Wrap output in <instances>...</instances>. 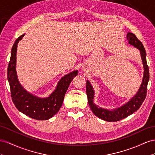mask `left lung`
Masks as SVG:
<instances>
[{
    "mask_svg": "<svg viewBox=\"0 0 155 155\" xmlns=\"http://www.w3.org/2000/svg\"><path fill=\"white\" fill-rule=\"evenodd\" d=\"M127 39L129 40V44L140 50L141 61H142L143 65L144 72L142 83H141L140 89L136 93V94L130 99L129 102L121 106V107L112 110H109L108 109L101 108L94 103L95 94L94 88L89 81H87L86 82V94L87 96L88 104L90 105L91 111L96 116L106 121H118L130 116L140 108L146 97L147 84L149 80V71L147 64L146 52H145L142 43L136 38L133 33H128Z\"/></svg>",
    "mask_w": 155,
    "mask_h": 155,
    "instance_id": "left-lung-1",
    "label": "left lung"
}]
</instances>
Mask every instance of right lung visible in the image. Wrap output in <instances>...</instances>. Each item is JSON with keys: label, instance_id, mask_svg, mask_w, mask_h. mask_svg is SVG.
<instances>
[{"label": "right lung", "instance_id": "add662e5", "mask_svg": "<svg viewBox=\"0 0 155 155\" xmlns=\"http://www.w3.org/2000/svg\"><path fill=\"white\" fill-rule=\"evenodd\" d=\"M25 34L17 38L13 45L8 67V80L10 86L12 99L19 111L27 116L37 120H47L59 111L62 105L65 93L70 83L78 74V71H74L61 78L55 90L49 97L40 98L31 94L21 85L16 73L17 44Z\"/></svg>", "mask_w": 155, "mask_h": 155}]
</instances>
